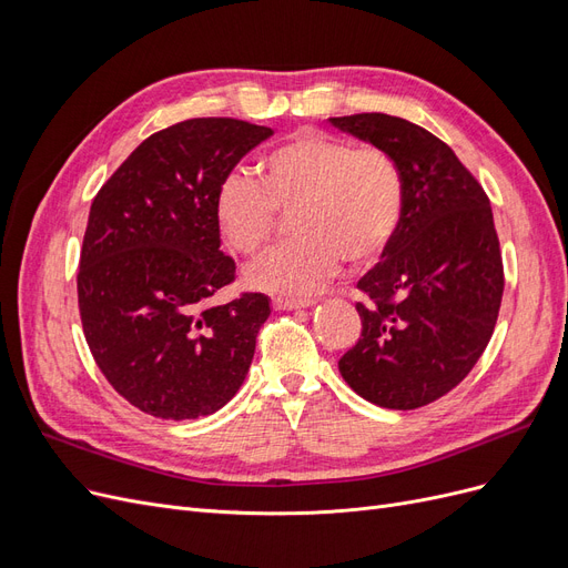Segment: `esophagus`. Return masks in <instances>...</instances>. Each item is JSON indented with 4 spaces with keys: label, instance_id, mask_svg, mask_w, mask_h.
<instances>
[{
    "label": "esophagus",
    "instance_id": "34e87169",
    "mask_svg": "<svg viewBox=\"0 0 568 568\" xmlns=\"http://www.w3.org/2000/svg\"><path fill=\"white\" fill-rule=\"evenodd\" d=\"M313 303H315V298H294V296H274L272 298L274 311H294V307H307Z\"/></svg>",
    "mask_w": 568,
    "mask_h": 568
}]
</instances>
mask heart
Returning a JSON list of instances; mask_svg holds the SVG:
<instances>
[{
  "label": "heart",
  "mask_w": 568,
  "mask_h": 568,
  "mask_svg": "<svg viewBox=\"0 0 568 568\" xmlns=\"http://www.w3.org/2000/svg\"><path fill=\"white\" fill-rule=\"evenodd\" d=\"M263 184L236 168L220 180L213 217L220 239L242 255L261 251L291 211L298 232L246 270L253 288L307 296L338 272L343 257L367 265L382 257L400 230L405 178L393 153L379 144L301 130L257 161Z\"/></svg>",
  "instance_id": "1"
}]
</instances>
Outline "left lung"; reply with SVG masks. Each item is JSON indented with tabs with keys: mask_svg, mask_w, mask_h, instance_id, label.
Here are the masks:
<instances>
[{
	"mask_svg": "<svg viewBox=\"0 0 568 568\" xmlns=\"http://www.w3.org/2000/svg\"><path fill=\"white\" fill-rule=\"evenodd\" d=\"M388 149L405 178L393 244L357 288L363 334L338 372L365 400L417 409L450 393L484 355L500 313L505 270L488 194L436 134L386 113L332 118Z\"/></svg>",
	"mask_w": 568,
	"mask_h": 568,
	"instance_id": "left-lung-1",
	"label": "left lung"
}]
</instances>
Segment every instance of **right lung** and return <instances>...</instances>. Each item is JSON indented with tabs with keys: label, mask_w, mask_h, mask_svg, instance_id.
Segmentation results:
<instances>
[{
	"label": "right lung",
	"mask_w": 568,
	"mask_h": 568,
	"mask_svg": "<svg viewBox=\"0 0 568 568\" xmlns=\"http://www.w3.org/2000/svg\"><path fill=\"white\" fill-rule=\"evenodd\" d=\"M270 134L236 118L182 120L146 136L92 201L78 270L82 332L106 382L151 417L213 415L246 379L270 301H213L236 280L213 196Z\"/></svg>",
	"instance_id": "1"
}]
</instances>
